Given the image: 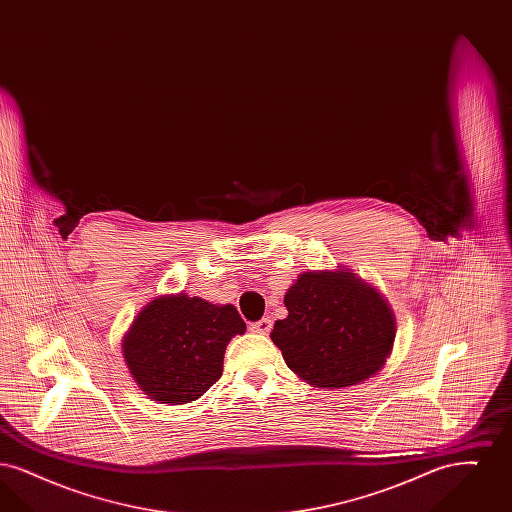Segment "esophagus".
I'll return each instance as SVG.
<instances>
[{
    "mask_svg": "<svg viewBox=\"0 0 512 512\" xmlns=\"http://www.w3.org/2000/svg\"><path fill=\"white\" fill-rule=\"evenodd\" d=\"M270 328H272V320L270 318H261V320L251 324V332H255V334H268Z\"/></svg>",
    "mask_w": 512,
    "mask_h": 512,
    "instance_id": "obj_1",
    "label": "esophagus"
}]
</instances>
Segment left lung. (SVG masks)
I'll use <instances>...</instances> for the list:
<instances>
[{"label": "left lung", "instance_id": "1", "mask_svg": "<svg viewBox=\"0 0 512 512\" xmlns=\"http://www.w3.org/2000/svg\"><path fill=\"white\" fill-rule=\"evenodd\" d=\"M288 317L270 340L303 382L343 390L376 376L390 359L395 315L388 299L349 268L307 270L284 295Z\"/></svg>", "mask_w": 512, "mask_h": 512}]
</instances>
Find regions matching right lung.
Returning a JSON list of instances; mask_svg holds the SVG:
<instances>
[{"mask_svg":"<svg viewBox=\"0 0 512 512\" xmlns=\"http://www.w3.org/2000/svg\"><path fill=\"white\" fill-rule=\"evenodd\" d=\"M245 334L234 305H215L184 292L153 297L122 338V357L149 399L184 405L222 376L226 345Z\"/></svg>","mask_w":512,"mask_h":512,"instance_id":"add662e5","label":"right lung"}]
</instances>
